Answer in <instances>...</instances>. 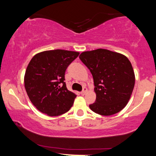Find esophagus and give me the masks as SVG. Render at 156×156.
I'll list each match as a JSON object with an SVG mask.
<instances>
[{
  "mask_svg": "<svg viewBox=\"0 0 156 156\" xmlns=\"http://www.w3.org/2000/svg\"><path fill=\"white\" fill-rule=\"evenodd\" d=\"M87 89L86 88V87H83V91H82V92H80V94H81V95H84V94H85L86 93H87Z\"/></svg>",
  "mask_w": 156,
  "mask_h": 156,
  "instance_id": "esophagus-1",
  "label": "esophagus"
}]
</instances>
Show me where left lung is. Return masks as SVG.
<instances>
[{
	"label": "left lung",
	"instance_id": "obj_1",
	"mask_svg": "<svg viewBox=\"0 0 156 156\" xmlns=\"http://www.w3.org/2000/svg\"><path fill=\"white\" fill-rule=\"evenodd\" d=\"M92 73L96 101L89 105L94 112L111 116L128 103L135 84L131 63L124 55L106 49L85 51L79 55Z\"/></svg>",
	"mask_w": 156,
	"mask_h": 156
}]
</instances>
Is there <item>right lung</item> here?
I'll list each match as a JSON object with an SVG mask.
<instances>
[{
	"label": "right lung",
	"mask_w": 156,
	"mask_h": 156,
	"mask_svg": "<svg viewBox=\"0 0 156 156\" xmlns=\"http://www.w3.org/2000/svg\"><path fill=\"white\" fill-rule=\"evenodd\" d=\"M78 55V52L57 49L37 53L30 61L25 73V88L39 112L54 117L73 106L76 94L67 89L64 75Z\"/></svg>",
	"instance_id": "right-lung-1"
}]
</instances>
